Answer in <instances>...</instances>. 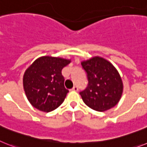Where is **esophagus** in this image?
<instances>
[{
  "label": "esophagus",
  "mask_w": 147,
  "mask_h": 147,
  "mask_svg": "<svg viewBox=\"0 0 147 147\" xmlns=\"http://www.w3.org/2000/svg\"><path fill=\"white\" fill-rule=\"evenodd\" d=\"M72 90H73V91L78 92V87L77 86H75L73 88H72Z\"/></svg>",
  "instance_id": "obj_1"
}]
</instances>
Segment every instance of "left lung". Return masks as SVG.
<instances>
[{"label": "left lung", "mask_w": 147, "mask_h": 147, "mask_svg": "<svg viewBox=\"0 0 147 147\" xmlns=\"http://www.w3.org/2000/svg\"><path fill=\"white\" fill-rule=\"evenodd\" d=\"M87 73L88 86L80 92L86 106L98 112H104L119 102L123 85L121 75L112 63L95 56L81 62Z\"/></svg>", "instance_id": "obj_1"}]
</instances>
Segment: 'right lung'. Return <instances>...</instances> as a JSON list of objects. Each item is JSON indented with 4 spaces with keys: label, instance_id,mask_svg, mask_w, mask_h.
<instances>
[{
    "label": "right lung",
    "instance_id": "add662e5",
    "mask_svg": "<svg viewBox=\"0 0 147 147\" xmlns=\"http://www.w3.org/2000/svg\"><path fill=\"white\" fill-rule=\"evenodd\" d=\"M71 60L59 57L42 56L26 69L23 84L28 100L33 107L49 112L64 100L68 89L64 86L61 71Z\"/></svg>",
    "mask_w": 147,
    "mask_h": 147
}]
</instances>
